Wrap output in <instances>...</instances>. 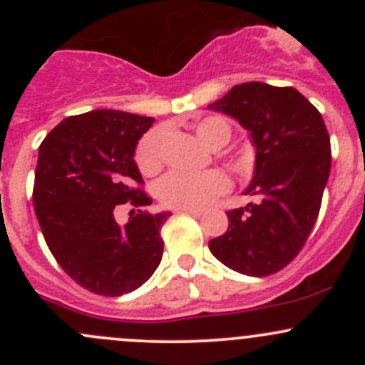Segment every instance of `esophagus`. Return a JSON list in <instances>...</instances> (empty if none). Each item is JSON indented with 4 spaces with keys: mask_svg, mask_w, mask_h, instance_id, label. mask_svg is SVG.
Wrapping results in <instances>:
<instances>
[{
    "mask_svg": "<svg viewBox=\"0 0 365 365\" xmlns=\"http://www.w3.org/2000/svg\"><path fill=\"white\" fill-rule=\"evenodd\" d=\"M178 212L189 213V215H194V217L203 215V210H197V208H182V210H178Z\"/></svg>",
    "mask_w": 365,
    "mask_h": 365,
    "instance_id": "1",
    "label": "esophagus"
}]
</instances>
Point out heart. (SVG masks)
Returning <instances> with one entry per match:
<instances>
[{"mask_svg": "<svg viewBox=\"0 0 365 365\" xmlns=\"http://www.w3.org/2000/svg\"><path fill=\"white\" fill-rule=\"evenodd\" d=\"M196 134L208 148H222L231 139V125L217 116L197 121ZM164 130L155 128L139 141L135 162L145 175H153L162 165ZM227 178L222 171L208 169L203 173H169L157 183V197L169 208H203L219 194L227 190Z\"/></svg>", "mask_w": 365, "mask_h": 365, "instance_id": "b5f03b06", "label": "heart"}]
</instances>
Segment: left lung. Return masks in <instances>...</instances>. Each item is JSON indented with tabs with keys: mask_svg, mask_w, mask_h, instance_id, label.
Returning a JSON list of instances; mask_svg holds the SVG:
<instances>
[{
	"mask_svg": "<svg viewBox=\"0 0 365 365\" xmlns=\"http://www.w3.org/2000/svg\"><path fill=\"white\" fill-rule=\"evenodd\" d=\"M208 109L235 118L256 148V197L227 212L226 233L212 238L213 256L231 270L264 277L282 270L304 247L330 175V138L318 109L295 88L244 83Z\"/></svg>",
	"mask_w": 365,
	"mask_h": 365,
	"instance_id": "8db88e82",
	"label": "left lung"
}]
</instances>
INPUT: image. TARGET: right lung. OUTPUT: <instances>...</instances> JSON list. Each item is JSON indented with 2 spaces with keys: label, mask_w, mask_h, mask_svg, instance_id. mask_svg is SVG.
I'll list each match as a JSON object with an SVG mask.
<instances>
[{
  "label": "right lung",
  "mask_w": 365,
  "mask_h": 365,
  "mask_svg": "<svg viewBox=\"0 0 365 365\" xmlns=\"http://www.w3.org/2000/svg\"><path fill=\"white\" fill-rule=\"evenodd\" d=\"M153 118L95 109L65 118L38 148L33 206L58 264L88 292L120 297L145 284L164 252L171 212L138 210L125 226L121 205L148 206L135 146Z\"/></svg>",
  "instance_id": "add662e5"
}]
</instances>
